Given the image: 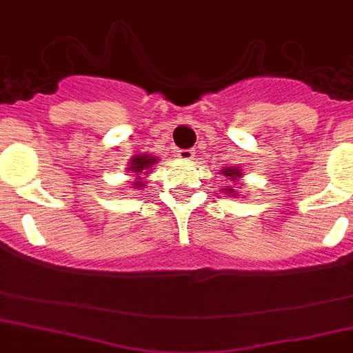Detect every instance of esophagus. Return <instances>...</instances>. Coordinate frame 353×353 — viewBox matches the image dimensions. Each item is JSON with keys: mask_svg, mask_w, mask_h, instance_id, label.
Listing matches in <instances>:
<instances>
[{"mask_svg": "<svg viewBox=\"0 0 353 353\" xmlns=\"http://www.w3.org/2000/svg\"><path fill=\"white\" fill-rule=\"evenodd\" d=\"M176 156H179L182 161H192L194 150L192 149H180V150H176Z\"/></svg>", "mask_w": 353, "mask_h": 353, "instance_id": "obj_1", "label": "esophagus"}]
</instances>
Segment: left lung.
<instances>
[{"label":"left lung","instance_id":"left-lung-1","mask_svg":"<svg viewBox=\"0 0 353 353\" xmlns=\"http://www.w3.org/2000/svg\"><path fill=\"white\" fill-rule=\"evenodd\" d=\"M221 174L223 176H229V180H237L241 179V171L237 170V168H225V171H221ZM225 190H229L230 196H236V190L230 187V189H225Z\"/></svg>","mask_w":353,"mask_h":353}]
</instances>
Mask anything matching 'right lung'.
<instances>
[{
	"mask_svg": "<svg viewBox=\"0 0 353 353\" xmlns=\"http://www.w3.org/2000/svg\"><path fill=\"white\" fill-rule=\"evenodd\" d=\"M156 161L157 159H154V157H149V156H137L132 159V168H128V170L132 171L133 174H137V176H145V174H149V170H152ZM133 185H137V189H139V187H142L143 183L133 182Z\"/></svg>",
	"mask_w": 353,
	"mask_h": 353,
	"instance_id": "obj_1",
	"label": "right lung"
}]
</instances>
